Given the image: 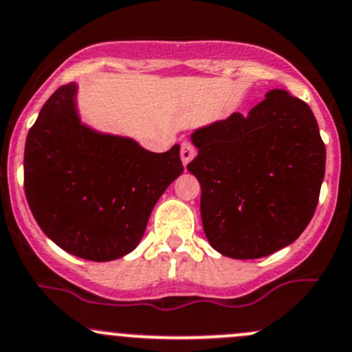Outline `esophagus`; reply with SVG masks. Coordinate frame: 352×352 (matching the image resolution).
Segmentation results:
<instances>
[{"label":"esophagus","mask_w":352,"mask_h":352,"mask_svg":"<svg viewBox=\"0 0 352 352\" xmlns=\"http://www.w3.org/2000/svg\"><path fill=\"white\" fill-rule=\"evenodd\" d=\"M194 157H195V148L188 142H184L182 148H180V158H182V164L187 165Z\"/></svg>","instance_id":"34e87169"}]
</instances>
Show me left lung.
Segmentation results:
<instances>
[{"mask_svg":"<svg viewBox=\"0 0 352 352\" xmlns=\"http://www.w3.org/2000/svg\"><path fill=\"white\" fill-rule=\"evenodd\" d=\"M187 170L201 184L210 246L234 260L263 258L302 234L319 202L325 145L307 102L273 89L243 116L192 133Z\"/></svg>","mask_w":352,"mask_h":352,"instance_id":"8db88e82","label":"left lung"}]
</instances>
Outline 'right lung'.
Listing matches in <instances>:
<instances>
[{"label":"right lung","mask_w":352,"mask_h":352,"mask_svg":"<svg viewBox=\"0 0 352 352\" xmlns=\"http://www.w3.org/2000/svg\"><path fill=\"white\" fill-rule=\"evenodd\" d=\"M77 86L43 104L25 143V195L33 217L74 256L111 261L142 241L165 188L184 172L180 146L153 153L135 140L80 123Z\"/></svg>","instance_id":"add662e5"}]
</instances>
